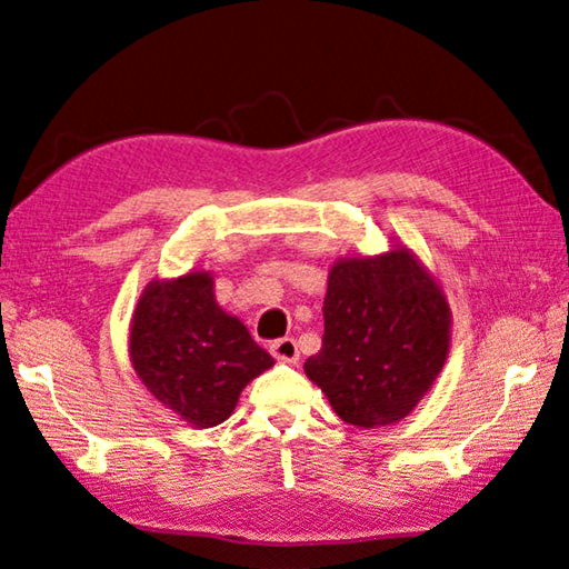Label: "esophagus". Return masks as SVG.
<instances>
[{"label": "esophagus", "instance_id": "esophagus-1", "mask_svg": "<svg viewBox=\"0 0 569 569\" xmlns=\"http://www.w3.org/2000/svg\"><path fill=\"white\" fill-rule=\"evenodd\" d=\"M271 353L276 356L278 361H286V363H296L298 361V343L293 339H278L271 343Z\"/></svg>", "mask_w": 569, "mask_h": 569}]
</instances>
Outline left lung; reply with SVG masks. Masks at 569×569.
<instances>
[{"label": "left lung", "mask_w": 569, "mask_h": 569, "mask_svg": "<svg viewBox=\"0 0 569 569\" xmlns=\"http://www.w3.org/2000/svg\"><path fill=\"white\" fill-rule=\"evenodd\" d=\"M321 351L303 363L346 423L373 429L407 417L449 351V306L407 248L331 268Z\"/></svg>", "instance_id": "1"}]
</instances>
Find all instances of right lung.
<instances>
[{"label":"right lung","instance_id":"1","mask_svg":"<svg viewBox=\"0 0 569 569\" xmlns=\"http://www.w3.org/2000/svg\"><path fill=\"white\" fill-rule=\"evenodd\" d=\"M130 359L152 397L200 429L226 421L246 383L273 366L246 326L220 311L208 273L146 288L132 316Z\"/></svg>","mask_w":569,"mask_h":569}]
</instances>
